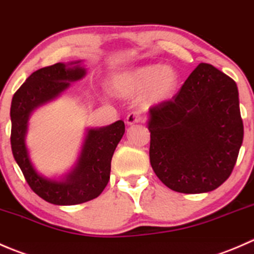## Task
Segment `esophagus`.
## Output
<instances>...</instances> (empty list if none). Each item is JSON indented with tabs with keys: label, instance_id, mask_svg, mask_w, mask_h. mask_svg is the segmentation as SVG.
Instances as JSON below:
<instances>
[{
	"label": "esophagus",
	"instance_id": "obj_1",
	"mask_svg": "<svg viewBox=\"0 0 254 254\" xmlns=\"http://www.w3.org/2000/svg\"><path fill=\"white\" fill-rule=\"evenodd\" d=\"M140 120H142V116H140L139 112L132 111L127 115L126 124L127 125H134V124H138V122H140Z\"/></svg>",
	"mask_w": 254,
	"mask_h": 254
}]
</instances>
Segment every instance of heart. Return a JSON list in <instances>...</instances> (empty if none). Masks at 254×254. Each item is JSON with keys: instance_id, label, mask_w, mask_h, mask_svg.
<instances>
[{"instance_id": "obj_1", "label": "heart", "mask_w": 254, "mask_h": 254, "mask_svg": "<svg viewBox=\"0 0 254 254\" xmlns=\"http://www.w3.org/2000/svg\"><path fill=\"white\" fill-rule=\"evenodd\" d=\"M177 86V74L167 65L148 64L120 75L114 89L121 96L140 94L147 104L157 105L172 96Z\"/></svg>"}]
</instances>
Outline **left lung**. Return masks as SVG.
Here are the masks:
<instances>
[{
    "mask_svg": "<svg viewBox=\"0 0 254 254\" xmlns=\"http://www.w3.org/2000/svg\"><path fill=\"white\" fill-rule=\"evenodd\" d=\"M150 165L184 194L212 191L228 179L243 140L236 82L201 63L175 96L149 109Z\"/></svg>",
    "mask_w": 254,
    "mask_h": 254,
    "instance_id": "1",
    "label": "left lung"
}]
</instances>
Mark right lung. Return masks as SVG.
Wrapping results in <instances>:
<instances>
[{"mask_svg": "<svg viewBox=\"0 0 254 254\" xmlns=\"http://www.w3.org/2000/svg\"><path fill=\"white\" fill-rule=\"evenodd\" d=\"M86 69L80 62L57 63L42 67L28 76L13 95L11 104V147L31 189L54 205H76L99 196L106 188L111 159L125 133V122L87 129L79 160L63 180H52L37 173L26 147L28 120L37 107L52 101L67 89L71 81L82 79Z\"/></svg>", "mask_w": 254, "mask_h": 254, "instance_id": "obj_1", "label": "right lung"}]
</instances>
